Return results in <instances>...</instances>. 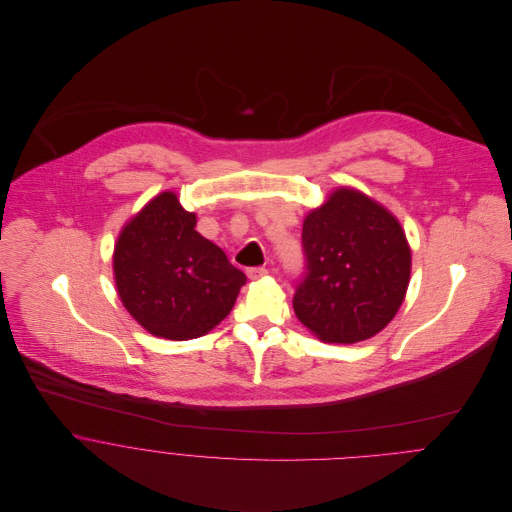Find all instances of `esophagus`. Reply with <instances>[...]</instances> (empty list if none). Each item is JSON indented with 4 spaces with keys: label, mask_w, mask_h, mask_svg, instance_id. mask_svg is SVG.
Returning <instances> with one entry per match:
<instances>
[{
    "label": "esophagus",
    "mask_w": 512,
    "mask_h": 512,
    "mask_svg": "<svg viewBox=\"0 0 512 512\" xmlns=\"http://www.w3.org/2000/svg\"><path fill=\"white\" fill-rule=\"evenodd\" d=\"M246 274H248L250 280H260V278H264L268 274V270L264 266H256V268H248Z\"/></svg>",
    "instance_id": "esophagus-1"
}]
</instances>
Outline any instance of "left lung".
Listing matches in <instances>:
<instances>
[{
  "mask_svg": "<svg viewBox=\"0 0 512 512\" xmlns=\"http://www.w3.org/2000/svg\"><path fill=\"white\" fill-rule=\"evenodd\" d=\"M297 319L325 343H359L400 309L412 254L400 222L355 189H337L303 220Z\"/></svg>",
  "mask_w": 512,
  "mask_h": 512,
  "instance_id": "1",
  "label": "left lung"
}]
</instances>
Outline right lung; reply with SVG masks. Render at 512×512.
I'll return each mask as SVG.
<instances>
[{"mask_svg": "<svg viewBox=\"0 0 512 512\" xmlns=\"http://www.w3.org/2000/svg\"><path fill=\"white\" fill-rule=\"evenodd\" d=\"M177 195L165 191L130 220L116 242L114 278L130 315L155 337L207 335L230 313L246 276L197 230Z\"/></svg>", "mask_w": 512, "mask_h": 512, "instance_id": "obj_1", "label": "right lung"}]
</instances>
